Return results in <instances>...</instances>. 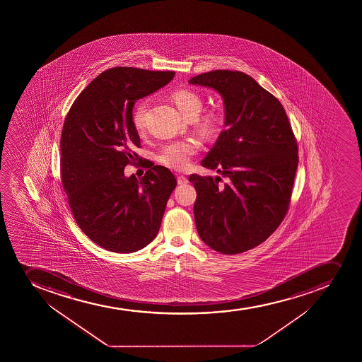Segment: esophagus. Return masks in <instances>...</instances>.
<instances>
[{
    "label": "esophagus",
    "mask_w": 362,
    "mask_h": 362,
    "mask_svg": "<svg viewBox=\"0 0 362 362\" xmlns=\"http://www.w3.org/2000/svg\"><path fill=\"white\" fill-rule=\"evenodd\" d=\"M177 183H178L179 185H185V184L187 183V177H185V175H178V177H177Z\"/></svg>",
    "instance_id": "1"
}]
</instances>
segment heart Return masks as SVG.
<instances>
[{
  "label": "heart",
  "instance_id": "obj_1",
  "mask_svg": "<svg viewBox=\"0 0 362 362\" xmlns=\"http://www.w3.org/2000/svg\"><path fill=\"white\" fill-rule=\"evenodd\" d=\"M173 101L179 111L185 117H196L202 108L201 98L192 90H182L173 94ZM146 103H140L133 112V125L138 131L145 127ZM218 117L215 112H206L201 119V126L206 132H211L216 127ZM199 150L197 140L187 139L168 144L158 154V161L172 170H184L190 164L191 158Z\"/></svg>",
  "mask_w": 362,
  "mask_h": 362
}]
</instances>
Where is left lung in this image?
<instances>
[{
  "label": "left lung",
  "mask_w": 362,
  "mask_h": 362,
  "mask_svg": "<svg viewBox=\"0 0 362 362\" xmlns=\"http://www.w3.org/2000/svg\"><path fill=\"white\" fill-rule=\"evenodd\" d=\"M189 83L223 98L226 129L202 165L226 178L191 175L197 191L194 222L206 245L221 254H240L263 243L289 208L298 150L282 105L250 76L212 71Z\"/></svg>",
  "instance_id": "1"
}]
</instances>
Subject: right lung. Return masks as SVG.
I'll list each match as a JSON object with an SVG mask.
<instances>
[{
    "mask_svg": "<svg viewBox=\"0 0 362 362\" xmlns=\"http://www.w3.org/2000/svg\"><path fill=\"white\" fill-rule=\"evenodd\" d=\"M175 76L133 67L98 76L73 103L62 129V180L76 224L106 250L131 254L157 236L172 191L168 168L156 165L141 179L124 168L138 159L133 125L136 100Z\"/></svg>",
    "mask_w": 362,
    "mask_h": 362,
    "instance_id": "right-lung-1",
    "label": "right lung"
}]
</instances>
